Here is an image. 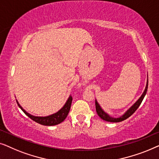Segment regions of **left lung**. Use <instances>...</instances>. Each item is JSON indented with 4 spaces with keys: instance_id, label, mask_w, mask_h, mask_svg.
Returning <instances> with one entry per match:
<instances>
[{
    "instance_id": "1",
    "label": "left lung",
    "mask_w": 159,
    "mask_h": 159,
    "mask_svg": "<svg viewBox=\"0 0 159 159\" xmlns=\"http://www.w3.org/2000/svg\"><path fill=\"white\" fill-rule=\"evenodd\" d=\"M148 80L147 81V84H146V89H145L141 97H140V99L138 100L137 102H136L135 104H134L133 106H132L130 108H129L128 110H127L126 112H125L123 115L122 116V117H118V118H114V117H111L110 116L107 115V113H105L104 111L102 110V109L100 107L99 104H98V102H97V100L95 101V105H96V111H97V112L98 114V115L100 117L102 118V120H105V121L107 122H122L123 121V120L127 119V118L130 117V116L133 115V114L135 112V111L137 110V109L139 107V106L141 104V102L143 100V98L145 97V95H146V93L147 92V90H148Z\"/></svg>"
}]
</instances>
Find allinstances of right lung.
Masks as SVG:
<instances>
[{
  "instance_id": "add662e5",
  "label": "right lung",
  "mask_w": 159,
  "mask_h": 159,
  "mask_svg": "<svg viewBox=\"0 0 159 159\" xmlns=\"http://www.w3.org/2000/svg\"><path fill=\"white\" fill-rule=\"evenodd\" d=\"M73 97L70 96L68 98V101L66 102V104L64 105V107L62 108L57 111V113L53 114L52 115L47 116V117H35V116H33L24 110V109L22 108V107L20 106L19 102H17L18 105L20 108L21 109V110L25 113V115L28 116L29 117L31 118L32 120H34V122H37L40 125H46V126H52V125H56L60 123H61L62 122H63L65 119L67 117V116L68 115L69 111H70L71 103H72Z\"/></svg>"
}]
</instances>
